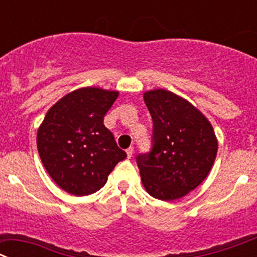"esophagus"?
I'll list each match as a JSON object with an SVG mask.
<instances>
[{
  "mask_svg": "<svg viewBox=\"0 0 257 257\" xmlns=\"http://www.w3.org/2000/svg\"><path fill=\"white\" fill-rule=\"evenodd\" d=\"M133 152H134L133 147H129V149L126 150V156H128V159H131V157L133 156Z\"/></svg>",
  "mask_w": 257,
  "mask_h": 257,
  "instance_id": "esophagus-1",
  "label": "esophagus"
}]
</instances>
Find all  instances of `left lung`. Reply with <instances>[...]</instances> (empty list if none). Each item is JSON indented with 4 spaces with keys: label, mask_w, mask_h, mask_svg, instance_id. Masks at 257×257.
<instances>
[{
    "label": "left lung",
    "mask_w": 257,
    "mask_h": 257,
    "mask_svg": "<svg viewBox=\"0 0 257 257\" xmlns=\"http://www.w3.org/2000/svg\"><path fill=\"white\" fill-rule=\"evenodd\" d=\"M143 98L154 121V147L137 156L142 184L157 200H178L209 175L218 140L209 119L183 97L157 88Z\"/></svg>",
    "instance_id": "left-lung-1"
}]
</instances>
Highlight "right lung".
Listing matches in <instances>:
<instances>
[{
    "instance_id": "obj_1",
    "label": "right lung",
    "mask_w": 257,
    "mask_h": 257,
    "mask_svg": "<svg viewBox=\"0 0 257 257\" xmlns=\"http://www.w3.org/2000/svg\"><path fill=\"white\" fill-rule=\"evenodd\" d=\"M117 91L83 87L60 98L37 132V149L46 172L65 192L88 196L102 188L126 154L117 147L103 116Z\"/></svg>"
}]
</instances>
